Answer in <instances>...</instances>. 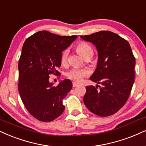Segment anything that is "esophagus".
I'll use <instances>...</instances> for the list:
<instances>
[{"instance_id":"esophagus-1","label":"esophagus","mask_w":146,"mask_h":146,"mask_svg":"<svg viewBox=\"0 0 146 146\" xmlns=\"http://www.w3.org/2000/svg\"><path fill=\"white\" fill-rule=\"evenodd\" d=\"M78 82H72V86L74 87H76V86H78Z\"/></svg>"}]
</instances>
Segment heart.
<instances>
[{"mask_svg":"<svg viewBox=\"0 0 146 146\" xmlns=\"http://www.w3.org/2000/svg\"><path fill=\"white\" fill-rule=\"evenodd\" d=\"M77 51L79 53L84 57V58L89 55H92L93 53V50L92 47L89 44L85 42H79L76 46ZM70 50L68 48H65L61 53L60 62L63 66H66L68 62L69 57ZM89 72L86 69H80L78 68H73L68 72L67 74L68 78L70 80H74L76 82H80L85 77L89 76Z\"/></svg>","mask_w":146,"mask_h":146,"instance_id":"heart-1","label":"heart"}]
</instances>
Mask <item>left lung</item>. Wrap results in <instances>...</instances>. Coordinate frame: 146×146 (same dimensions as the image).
<instances>
[{"label": "left lung", "mask_w": 146, "mask_h": 146, "mask_svg": "<svg viewBox=\"0 0 146 146\" xmlns=\"http://www.w3.org/2000/svg\"><path fill=\"white\" fill-rule=\"evenodd\" d=\"M80 37L92 42L98 51V66L90 78L98 85L86 87L84 104L98 116H111L128 100L135 81V58L128 41L112 32Z\"/></svg>", "instance_id": "obj_1"}]
</instances>
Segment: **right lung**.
<instances>
[{
    "label": "right lung",
    "instance_id": "obj_1",
    "mask_svg": "<svg viewBox=\"0 0 146 146\" xmlns=\"http://www.w3.org/2000/svg\"><path fill=\"white\" fill-rule=\"evenodd\" d=\"M76 37L42 30L25 40L18 64V90L27 110L40 121L51 122L64 111L63 100L72 83L65 79L54 87L48 79L50 74L60 75L61 53Z\"/></svg>",
    "mask_w": 146,
    "mask_h": 146
}]
</instances>
